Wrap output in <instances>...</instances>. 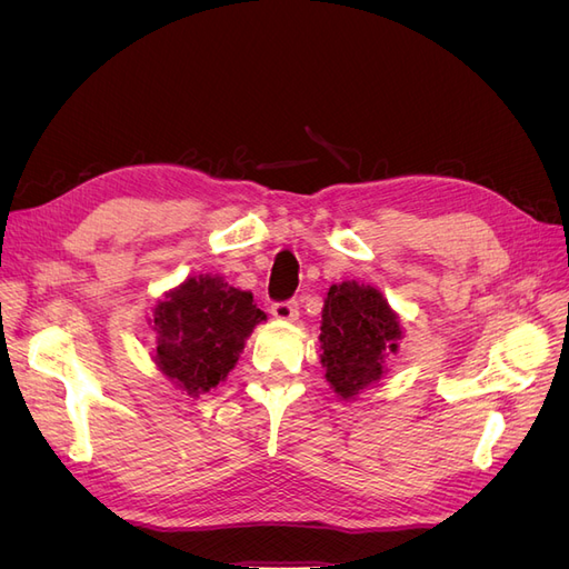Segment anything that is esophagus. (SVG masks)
<instances>
[{"instance_id":"esophagus-1","label":"esophagus","mask_w":569,"mask_h":569,"mask_svg":"<svg viewBox=\"0 0 569 569\" xmlns=\"http://www.w3.org/2000/svg\"><path fill=\"white\" fill-rule=\"evenodd\" d=\"M270 313L274 320L280 322H295L299 318V303L297 301H284V303H272Z\"/></svg>"}]
</instances>
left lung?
<instances>
[{
	"label": "left lung",
	"instance_id": "obj_1",
	"mask_svg": "<svg viewBox=\"0 0 569 569\" xmlns=\"http://www.w3.org/2000/svg\"><path fill=\"white\" fill-rule=\"evenodd\" d=\"M403 327L385 295L372 284L343 280L327 289L320 322V363L325 380L341 401L387 375V358L399 353Z\"/></svg>",
	"mask_w": 569,
	"mask_h": 569
}]
</instances>
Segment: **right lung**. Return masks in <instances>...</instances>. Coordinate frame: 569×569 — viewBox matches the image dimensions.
Wrapping results in <instances>:
<instances>
[{
    "label": "right lung",
    "instance_id": "1",
    "mask_svg": "<svg viewBox=\"0 0 569 569\" xmlns=\"http://www.w3.org/2000/svg\"><path fill=\"white\" fill-rule=\"evenodd\" d=\"M266 320L251 291L230 287L220 274H187L151 308V360L170 385L197 399L228 380L256 325Z\"/></svg>",
    "mask_w": 569,
    "mask_h": 569
}]
</instances>
